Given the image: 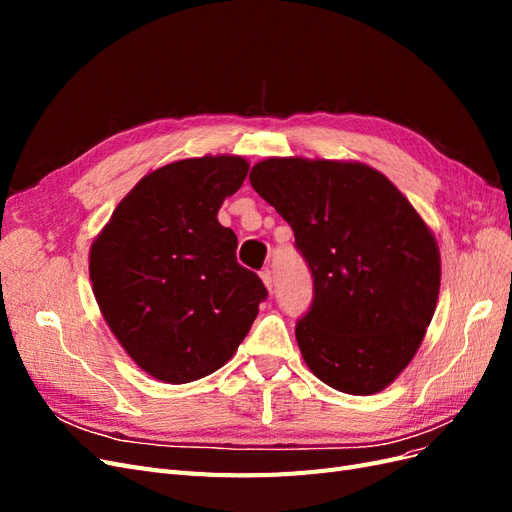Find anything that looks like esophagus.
<instances>
[{
    "label": "esophagus",
    "mask_w": 512,
    "mask_h": 512,
    "mask_svg": "<svg viewBox=\"0 0 512 512\" xmlns=\"http://www.w3.org/2000/svg\"><path fill=\"white\" fill-rule=\"evenodd\" d=\"M260 280H262V284L267 286V290L271 292V288H273V273L269 269H265V271L260 273Z\"/></svg>",
    "instance_id": "1"
}]
</instances>
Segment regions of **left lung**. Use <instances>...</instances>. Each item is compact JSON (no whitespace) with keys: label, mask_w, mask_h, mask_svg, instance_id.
I'll return each mask as SVG.
<instances>
[{"label":"left lung","mask_w":512,"mask_h":512,"mask_svg":"<svg viewBox=\"0 0 512 512\" xmlns=\"http://www.w3.org/2000/svg\"><path fill=\"white\" fill-rule=\"evenodd\" d=\"M250 183L312 269L314 303L294 329L307 367L335 391L380 393L414 359L436 312L442 265L431 228L363 162L267 158Z\"/></svg>","instance_id":"1"}]
</instances>
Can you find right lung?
<instances>
[{
  "label": "right lung",
  "mask_w": 512,
  "mask_h": 512,
  "mask_svg": "<svg viewBox=\"0 0 512 512\" xmlns=\"http://www.w3.org/2000/svg\"><path fill=\"white\" fill-rule=\"evenodd\" d=\"M247 168L241 156H203L151 170L91 243L89 280L102 318L160 382L218 371L267 297L260 277L237 262V235L218 222Z\"/></svg>",
  "instance_id": "1"
}]
</instances>
